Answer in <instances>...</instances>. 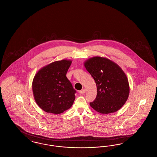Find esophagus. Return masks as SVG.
<instances>
[{
    "instance_id": "obj_1",
    "label": "esophagus",
    "mask_w": 157,
    "mask_h": 157,
    "mask_svg": "<svg viewBox=\"0 0 157 157\" xmlns=\"http://www.w3.org/2000/svg\"><path fill=\"white\" fill-rule=\"evenodd\" d=\"M85 92H86V90H81L79 91V93H80L81 94H85Z\"/></svg>"
}]
</instances>
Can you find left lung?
<instances>
[{"label": "left lung", "mask_w": 157, "mask_h": 157, "mask_svg": "<svg viewBox=\"0 0 157 157\" xmlns=\"http://www.w3.org/2000/svg\"><path fill=\"white\" fill-rule=\"evenodd\" d=\"M84 66L97 86V97L90 106L103 114L119 110L129 94L128 80L123 70L112 60L99 56L86 60Z\"/></svg>", "instance_id": "left-lung-1"}]
</instances>
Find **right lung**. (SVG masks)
I'll return each mask as SVG.
<instances>
[{"mask_svg":"<svg viewBox=\"0 0 157 157\" xmlns=\"http://www.w3.org/2000/svg\"><path fill=\"white\" fill-rule=\"evenodd\" d=\"M72 61H55L41 68L35 76L32 90L35 100L44 111L59 114L69 109L76 93L67 73Z\"/></svg>","mask_w":157,"mask_h":157,"instance_id":"1","label":"right lung"}]
</instances>
